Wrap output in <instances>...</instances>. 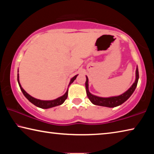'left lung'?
I'll return each instance as SVG.
<instances>
[{
    "label": "left lung",
    "instance_id": "left-lung-1",
    "mask_svg": "<svg viewBox=\"0 0 154 154\" xmlns=\"http://www.w3.org/2000/svg\"><path fill=\"white\" fill-rule=\"evenodd\" d=\"M139 71H138V68H137L136 70V80H135L134 83L132 84V85L130 87L128 90L126 92L122 94V95H119L118 96H113V97H109V98H102L98 97L94 95H92L89 92L88 90V79L86 76V82H85V89H86V93L88 98L92 102L94 105H98V106H107V107H116L119 105H122L124 103L125 101H126L128 99L130 96L134 92L137 85L138 80H139Z\"/></svg>",
    "mask_w": 154,
    "mask_h": 154
}]
</instances>
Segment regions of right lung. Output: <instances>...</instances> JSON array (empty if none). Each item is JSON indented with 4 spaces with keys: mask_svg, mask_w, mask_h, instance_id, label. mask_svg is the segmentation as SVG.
Segmentation results:
<instances>
[{
    "mask_svg": "<svg viewBox=\"0 0 154 154\" xmlns=\"http://www.w3.org/2000/svg\"><path fill=\"white\" fill-rule=\"evenodd\" d=\"M77 77V75H75V77L72 78V79H71V82H70L69 85H71V83L74 82V80L76 79ZM17 82H18V83H19L20 89H21V90H22L23 94L25 96V97L26 98L30 103H32L33 105H35V106H38V107H40L41 109H49V108L54 107V106H56L60 105L64 102L65 100H66V99L67 98L68 90L66 91V92L65 93L63 96H61V97H59L58 98L55 99V100H38V99L35 98H33L32 96H30L27 92H26V91L22 88L20 82H19V75H18V74H17Z\"/></svg>",
    "mask_w": 154,
    "mask_h": 154,
    "instance_id": "obj_1",
    "label": "right lung"
}]
</instances>
